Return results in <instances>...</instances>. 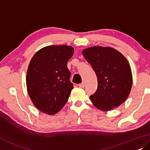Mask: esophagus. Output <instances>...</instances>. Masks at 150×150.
I'll use <instances>...</instances> for the list:
<instances>
[{"mask_svg":"<svg viewBox=\"0 0 150 150\" xmlns=\"http://www.w3.org/2000/svg\"><path fill=\"white\" fill-rule=\"evenodd\" d=\"M79 86L80 88H84V86H85V83H84V82H82L81 83L79 84Z\"/></svg>","mask_w":150,"mask_h":150,"instance_id":"esophagus-1","label":"esophagus"}]
</instances>
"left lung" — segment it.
<instances>
[{"mask_svg": "<svg viewBox=\"0 0 150 150\" xmlns=\"http://www.w3.org/2000/svg\"><path fill=\"white\" fill-rule=\"evenodd\" d=\"M98 79L96 92L90 98L101 111L119 107L129 95L132 75L129 62L123 54L109 47L93 46L82 51Z\"/></svg>", "mask_w": 150, "mask_h": 150, "instance_id": "8db88e82", "label": "left lung"}]
</instances>
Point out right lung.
Instances as JSON below:
<instances>
[{"label":"right lung","mask_w":150,"mask_h":150,"mask_svg":"<svg viewBox=\"0 0 150 150\" xmlns=\"http://www.w3.org/2000/svg\"><path fill=\"white\" fill-rule=\"evenodd\" d=\"M74 48L69 45H50L37 52L29 63L26 73L28 95L37 108L54 115L64 107L73 85L67 63Z\"/></svg>","instance_id":"obj_1"}]
</instances>
